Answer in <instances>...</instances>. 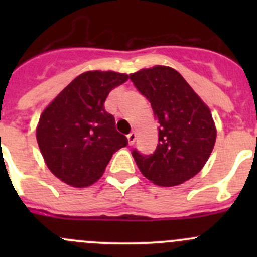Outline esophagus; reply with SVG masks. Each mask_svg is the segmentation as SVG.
I'll use <instances>...</instances> for the list:
<instances>
[{
	"instance_id": "34e87169",
	"label": "esophagus",
	"mask_w": 257,
	"mask_h": 257,
	"mask_svg": "<svg viewBox=\"0 0 257 257\" xmlns=\"http://www.w3.org/2000/svg\"><path fill=\"white\" fill-rule=\"evenodd\" d=\"M126 138H128V143H129V145H133L134 142H136V139H137L136 132H132V133H129L128 136H126Z\"/></svg>"
}]
</instances>
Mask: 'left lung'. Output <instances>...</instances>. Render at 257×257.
Segmentation results:
<instances>
[{"label":"left lung","instance_id":"8db88e82","mask_svg":"<svg viewBox=\"0 0 257 257\" xmlns=\"http://www.w3.org/2000/svg\"><path fill=\"white\" fill-rule=\"evenodd\" d=\"M129 77L159 123L154 154L132 153L141 173L159 186H175L195 177L216 142L209 107L172 67L154 66Z\"/></svg>","mask_w":257,"mask_h":257}]
</instances>
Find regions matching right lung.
Returning a JSON list of instances; mask_svg holds the SVG:
<instances>
[{
	"mask_svg": "<svg viewBox=\"0 0 257 257\" xmlns=\"http://www.w3.org/2000/svg\"><path fill=\"white\" fill-rule=\"evenodd\" d=\"M128 74L88 71L77 77L45 108L36 138L52 174L76 188L99 180L113 154L128 144L104 109L112 89Z\"/></svg>",
	"mask_w": 257,
	"mask_h": 257,
	"instance_id": "add662e5",
	"label": "right lung"
}]
</instances>
